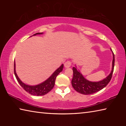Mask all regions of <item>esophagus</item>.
Returning a JSON list of instances; mask_svg holds the SVG:
<instances>
[{
	"label": "esophagus",
	"mask_w": 126,
	"mask_h": 126,
	"mask_svg": "<svg viewBox=\"0 0 126 126\" xmlns=\"http://www.w3.org/2000/svg\"><path fill=\"white\" fill-rule=\"evenodd\" d=\"M71 62L67 61L64 63V67L65 68H69L71 67Z\"/></svg>",
	"instance_id": "34e87169"
}]
</instances>
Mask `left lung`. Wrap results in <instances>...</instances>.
<instances>
[{
	"instance_id": "obj_1",
	"label": "left lung",
	"mask_w": 126,
	"mask_h": 126,
	"mask_svg": "<svg viewBox=\"0 0 126 126\" xmlns=\"http://www.w3.org/2000/svg\"><path fill=\"white\" fill-rule=\"evenodd\" d=\"M112 52V50H111ZM113 61L112 71L106 78L98 82H91L85 78L77 67H73V77L72 80V85L75 90L83 94H91L104 88L111 79L114 66V55L112 52Z\"/></svg>"
}]
</instances>
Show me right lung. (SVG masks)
<instances>
[{"mask_svg":"<svg viewBox=\"0 0 126 126\" xmlns=\"http://www.w3.org/2000/svg\"><path fill=\"white\" fill-rule=\"evenodd\" d=\"M43 33H35L33 35L42 34ZM63 68V64H62L60 67H59L44 82L41 83L39 84L35 85V86H30L28 84H25L21 80L18 76H17L16 71V63L14 61V72L15 76L16 78V80L21 86L23 87V88L25 91H27L28 93L31 94L33 95H43L47 94L49 92H50L53 89L55 84V80L56 79L57 76L58 75L59 73L62 71Z\"/></svg>","mask_w":126,"mask_h":126,"instance_id":"1","label":"right lung"}]
</instances>
